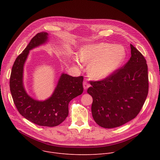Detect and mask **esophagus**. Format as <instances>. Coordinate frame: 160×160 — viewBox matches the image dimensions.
<instances>
[{
  "label": "esophagus",
  "mask_w": 160,
  "mask_h": 160,
  "mask_svg": "<svg viewBox=\"0 0 160 160\" xmlns=\"http://www.w3.org/2000/svg\"><path fill=\"white\" fill-rule=\"evenodd\" d=\"M89 86H90V85L89 84V83H88V82H84L83 83V89H84L85 90L88 89V88Z\"/></svg>",
  "instance_id": "obj_1"
}]
</instances>
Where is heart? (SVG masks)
Wrapping results in <instances>:
<instances>
[{
  "label": "heart",
  "instance_id": "b5f03b06",
  "mask_svg": "<svg viewBox=\"0 0 160 160\" xmlns=\"http://www.w3.org/2000/svg\"><path fill=\"white\" fill-rule=\"evenodd\" d=\"M126 55V50L122 45L107 43L86 45L78 52V58L82 63H90L88 72L95 79H102L112 74L122 63ZM78 58H74L77 64L79 63Z\"/></svg>",
  "mask_w": 160,
  "mask_h": 160
}]
</instances>
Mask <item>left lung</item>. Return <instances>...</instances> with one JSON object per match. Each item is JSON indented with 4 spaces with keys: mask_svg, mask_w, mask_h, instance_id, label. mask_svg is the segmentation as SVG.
Returning a JSON list of instances; mask_svg holds the SVG:
<instances>
[{
    "mask_svg": "<svg viewBox=\"0 0 160 160\" xmlns=\"http://www.w3.org/2000/svg\"><path fill=\"white\" fill-rule=\"evenodd\" d=\"M131 57L124 67L101 81L91 82L93 119L105 128L119 127L138 115L148 91V67L144 56L130 44Z\"/></svg>",
    "mask_w": 160,
    "mask_h": 160,
    "instance_id": "1",
    "label": "left lung"
}]
</instances>
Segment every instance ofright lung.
<instances>
[{"label":"right lung","instance_id":"1","mask_svg":"<svg viewBox=\"0 0 160 160\" xmlns=\"http://www.w3.org/2000/svg\"><path fill=\"white\" fill-rule=\"evenodd\" d=\"M48 33L41 32L33 37L12 67L10 87L14 104L25 119L43 127H53L65 121L69 114V103L83 92V77H72L62 72L52 95L45 100L31 97L23 83L24 66L30 50L47 43Z\"/></svg>","mask_w":160,"mask_h":160}]
</instances>
